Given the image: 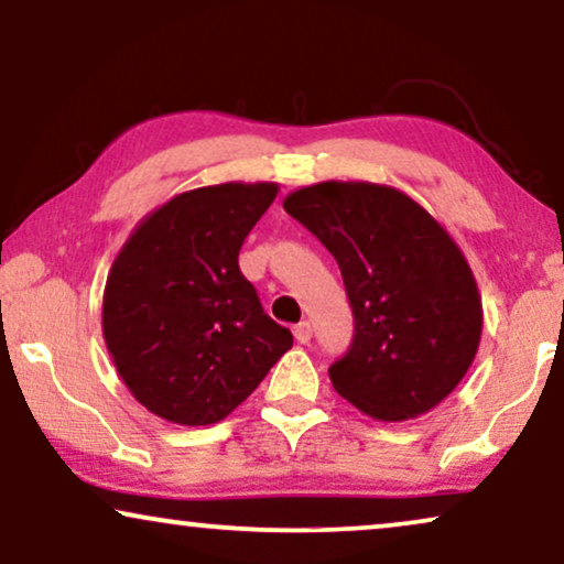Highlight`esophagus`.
Wrapping results in <instances>:
<instances>
[{"instance_id":"obj_1","label":"esophagus","mask_w":564,"mask_h":564,"mask_svg":"<svg viewBox=\"0 0 564 564\" xmlns=\"http://www.w3.org/2000/svg\"><path fill=\"white\" fill-rule=\"evenodd\" d=\"M293 337H296V343L306 345L308 339H312V324H308V322H299L296 327H293Z\"/></svg>"}]
</instances>
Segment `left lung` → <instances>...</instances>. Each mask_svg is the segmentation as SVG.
I'll return each instance as SVG.
<instances>
[{"label":"left lung","mask_w":564,"mask_h":564,"mask_svg":"<svg viewBox=\"0 0 564 564\" xmlns=\"http://www.w3.org/2000/svg\"><path fill=\"white\" fill-rule=\"evenodd\" d=\"M343 273L352 345L332 362L335 391L380 422L426 414L478 352L480 293L455 240L399 188L324 181L285 196Z\"/></svg>","instance_id":"8db88e82"}]
</instances>
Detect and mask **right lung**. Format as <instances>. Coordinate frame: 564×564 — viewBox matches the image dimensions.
<instances>
[{
	"mask_svg": "<svg viewBox=\"0 0 564 564\" xmlns=\"http://www.w3.org/2000/svg\"><path fill=\"white\" fill-rule=\"evenodd\" d=\"M279 184H219L173 196L115 258L101 327L130 393L184 426L217 424L291 350L237 256Z\"/></svg>",
	"mask_w": 564,
	"mask_h": 564,
	"instance_id": "obj_1",
	"label": "right lung"
}]
</instances>
